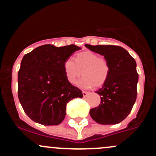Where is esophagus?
<instances>
[{"mask_svg":"<svg viewBox=\"0 0 156 156\" xmlns=\"http://www.w3.org/2000/svg\"><path fill=\"white\" fill-rule=\"evenodd\" d=\"M82 93H83V97H86V96H87V95H88L89 92H86V91H83V92H82Z\"/></svg>","mask_w":156,"mask_h":156,"instance_id":"obj_1","label":"esophagus"}]
</instances>
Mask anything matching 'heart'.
<instances>
[{
  "mask_svg": "<svg viewBox=\"0 0 156 156\" xmlns=\"http://www.w3.org/2000/svg\"><path fill=\"white\" fill-rule=\"evenodd\" d=\"M74 59L75 61L67 59L64 65L65 75L70 83L75 84L81 74L83 77L78 86L83 89L101 87L107 81L109 66L105 58L92 51H85L78 53Z\"/></svg>",
  "mask_w": 156,
  "mask_h": 156,
  "instance_id": "1",
  "label": "heart"
}]
</instances>
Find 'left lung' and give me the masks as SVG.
I'll return each instance as SVG.
<instances>
[{
	"label": "left lung",
	"instance_id": "left-lung-1",
	"mask_svg": "<svg viewBox=\"0 0 156 156\" xmlns=\"http://www.w3.org/2000/svg\"><path fill=\"white\" fill-rule=\"evenodd\" d=\"M85 47L103 55L109 66L107 81L96 91L101 104L90 109V116L98 124H119L127 117L136 100L138 74L136 61L119 46L85 44Z\"/></svg>",
	"mask_w": 156,
	"mask_h": 156
}]
</instances>
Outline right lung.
<instances>
[{
	"instance_id": "1",
	"label": "right lung",
	"mask_w": 156,
	"mask_h": 156,
	"mask_svg": "<svg viewBox=\"0 0 156 156\" xmlns=\"http://www.w3.org/2000/svg\"><path fill=\"white\" fill-rule=\"evenodd\" d=\"M81 48L74 44L41 46L23 56L18 71V98L26 114L45 126L58 125L66 115V104L82 98L81 90L68 81L64 62Z\"/></svg>"
}]
</instances>
